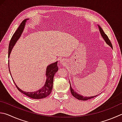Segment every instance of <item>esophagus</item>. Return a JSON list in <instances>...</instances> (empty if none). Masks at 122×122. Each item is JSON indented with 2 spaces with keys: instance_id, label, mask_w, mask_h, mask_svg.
<instances>
[{
  "instance_id": "1",
  "label": "esophagus",
  "mask_w": 122,
  "mask_h": 122,
  "mask_svg": "<svg viewBox=\"0 0 122 122\" xmlns=\"http://www.w3.org/2000/svg\"><path fill=\"white\" fill-rule=\"evenodd\" d=\"M60 62V63H61V64H65V63H66L65 60H64L63 59H62Z\"/></svg>"
}]
</instances>
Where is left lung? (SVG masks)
Listing matches in <instances>:
<instances>
[{
  "label": "left lung",
  "mask_w": 122,
  "mask_h": 122,
  "mask_svg": "<svg viewBox=\"0 0 122 122\" xmlns=\"http://www.w3.org/2000/svg\"><path fill=\"white\" fill-rule=\"evenodd\" d=\"M98 26L99 31H100V34H101V37H102V38L104 39V41H105L106 44H108V45H109L110 47H111V48H112V44L111 43V42H110V40L109 39V38H108V36L105 34V33L104 32L103 30L102 29V28L100 27V25H98ZM69 83H70V88L71 93V94L72 95V96H74L75 98H76L77 99L81 100H83V101H86V100H89V99H92L93 98H94V97H96L97 96H98V95H97V96H92V97L83 96H82V95H81L80 94L78 93L75 91L74 90V88L72 87L71 85V83H70V81H69Z\"/></svg>",
  "instance_id": "8db88e82"
}]
</instances>
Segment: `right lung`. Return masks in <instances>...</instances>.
<instances>
[{"instance_id": "right-lung-1", "label": "right lung", "mask_w": 122, "mask_h": 122, "mask_svg": "<svg viewBox=\"0 0 122 122\" xmlns=\"http://www.w3.org/2000/svg\"><path fill=\"white\" fill-rule=\"evenodd\" d=\"M29 19H26L24 20L22 22V23L20 24V25L17 28L16 31L13 35V36L11 38L10 44H9L8 47V57H10V54L11 51L13 49V47H14L15 44L18 41L19 38H20L24 30V29L25 28V23L27 20H28ZM10 61L8 60V67H9V71H10V74L11 75L10 71V65H9ZM59 68L57 66V61L55 62L54 63H52L50 65H48L47 68H46V79L45 81V83L44 84V86L43 87L40 88L39 89L35 91L32 92H25L24 91L20 89L18 86L16 85V84L15 83V81L13 80V81L15 84V86L17 87V89L19 90V91H20L23 94H25V96H28L30 98L34 99H41L43 98H45L47 97L48 96L51 94L52 92V88H53V78L56 72L58 71ZM12 76V75H11Z\"/></svg>"}]
</instances>
